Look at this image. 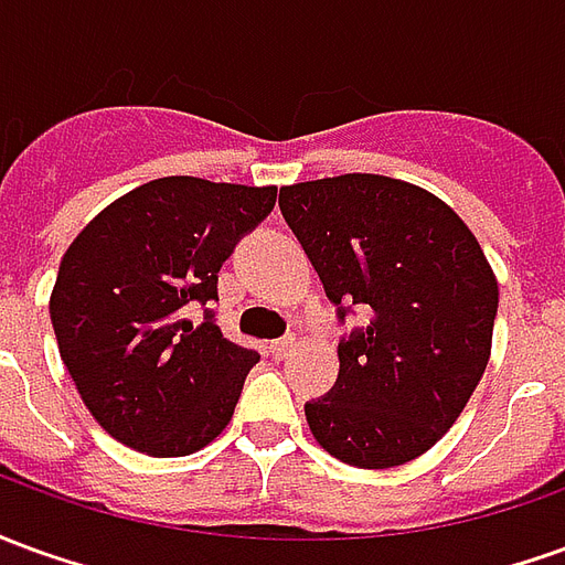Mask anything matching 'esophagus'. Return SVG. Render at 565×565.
I'll use <instances>...</instances> for the list:
<instances>
[{
    "instance_id": "esophagus-1",
    "label": "esophagus",
    "mask_w": 565,
    "mask_h": 565,
    "mask_svg": "<svg viewBox=\"0 0 565 565\" xmlns=\"http://www.w3.org/2000/svg\"><path fill=\"white\" fill-rule=\"evenodd\" d=\"M294 348H296L294 335H284V339H275V342L269 344V354L275 356V360H284V356L294 354Z\"/></svg>"
}]
</instances>
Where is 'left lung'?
I'll list each match as a JSON object with an SVG mask.
<instances>
[{
    "instance_id": "8db88e82",
    "label": "left lung",
    "mask_w": 565,
    "mask_h": 565,
    "mask_svg": "<svg viewBox=\"0 0 565 565\" xmlns=\"http://www.w3.org/2000/svg\"><path fill=\"white\" fill-rule=\"evenodd\" d=\"M287 226L339 318L369 306L339 344V379L306 403L311 436L356 469L415 460L448 433L484 375L497 275L460 214L424 186L339 174L281 186Z\"/></svg>"
}]
</instances>
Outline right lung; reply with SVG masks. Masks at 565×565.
<instances>
[{
	"label": "right lung",
	"mask_w": 565,
	"mask_h": 565,
	"mask_svg": "<svg viewBox=\"0 0 565 565\" xmlns=\"http://www.w3.org/2000/svg\"><path fill=\"white\" fill-rule=\"evenodd\" d=\"M278 186L172 174L129 190L60 259L51 323L96 424L150 457H186L230 424L257 351L223 339L217 271L271 209Z\"/></svg>",
	"instance_id": "right-lung-1"
}]
</instances>
